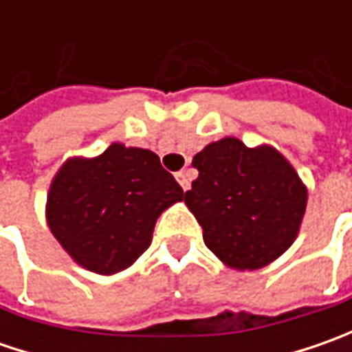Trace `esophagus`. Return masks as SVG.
Wrapping results in <instances>:
<instances>
[{"instance_id":"obj_1","label":"esophagus","mask_w":352,"mask_h":352,"mask_svg":"<svg viewBox=\"0 0 352 352\" xmlns=\"http://www.w3.org/2000/svg\"><path fill=\"white\" fill-rule=\"evenodd\" d=\"M176 180H178V184L182 186L184 192H186V190H190V180H188L186 172H176Z\"/></svg>"}]
</instances>
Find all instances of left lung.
Segmentation results:
<instances>
[{
	"label": "left lung",
	"mask_w": 352,
	"mask_h": 352,
	"mask_svg": "<svg viewBox=\"0 0 352 352\" xmlns=\"http://www.w3.org/2000/svg\"><path fill=\"white\" fill-rule=\"evenodd\" d=\"M197 178L184 201L204 229L206 247L236 270H256L294 243L307 190L272 146L249 148L227 137L192 160Z\"/></svg>",
	"instance_id": "obj_1"
}]
</instances>
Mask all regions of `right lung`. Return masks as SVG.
Segmentation results:
<instances>
[{
    "label": "right lung",
    "instance_id": "obj_1",
    "mask_svg": "<svg viewBox=\"0 0 352 352\" xmlns=\"http://www.w3.org/2000/svg\"><path fill=\"white\" fill-rule=\"evenodd\" d=\"M182 199L153 151L113 142L91 160L64 162L50 184L47 219L76 263L116 274L148 249L158 215Z\"/></svg>",
    "mask_w": 352,
    "mask_h": 352
}]
</instances>
